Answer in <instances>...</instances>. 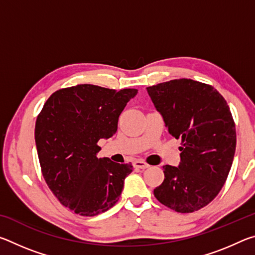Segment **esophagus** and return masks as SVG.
<instances>
[{
	"label": "esophagus",
	"mask_w": 255,
	"mask_h": 255,
	"mask_svg": "<svg viewBox=\"0 0 255 255\" xmlns=\"http://www.w3.org/2000/svg\"><path fill=\"white\" fill-rule=\"evenodd\" d=\"M149 165L147 163H145L144 161H140V159H136L135 162H133V167H136V169H140V170H145L147 169Z\"/></svg>",
	"instance_id": "1"
}]
</instances>
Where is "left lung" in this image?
<instances>
[{"mask_svg":"<svg viewBox=\"0 0 255 255\" xmlns=\"http://www.w3.org/2000/svg\"><path fill=\"white\" fill-rule=\"evenodd\" d=\"M146 89L169 132L182 139L179 165L163 166L154 196L178 213H193L215 199L230 173L236 147L230 107L213 86L190 79Z\"/></svg>","mask_w":255,"mask_h":255,"instance_id":"1","label":"left lung"}]
</instances>
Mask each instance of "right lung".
Wrapping results in <instances>:
<instances>
[{
    "label": "right lung",
    "instance_id": "obj_1",
    "mask_svg": "<svg viewBox=\"0 0 255 255\" xmlns=\"http://www.w3.org/2000/svg\"><path fill=\"white\" fill-rule=\"evenodd\" d=\"M136 89L80 84L51 94L34 128L41 172L51 192L75 214L96 216L114 207L131 163L99 158L100 139L114 136Z\"/></svg>",
    "mask_w": 255,
    "mask_h": 255
}]
</instances>
